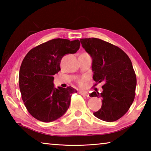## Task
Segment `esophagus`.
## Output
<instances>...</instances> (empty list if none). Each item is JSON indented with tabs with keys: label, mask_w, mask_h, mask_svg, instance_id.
<instances>
[{
	"label": "esophagus",
	"mask_w": 151,
	"mask_h": 151,
	"mask_svg": "<svg viewBox=\"0 0 151 151\" xmlns=\"http://www.w3.org/2000/svg\"><path fill=\"white\" fill-rule=\"evenodd\" d=\"M80 93L81 95H83V96H87L89 97V94L87 93V92H84V91H81Z\"/></svg>",
	"instance_id": "34e87169"
}]
</instances>
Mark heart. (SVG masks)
I'll use <instances>...</instances> for the list:
<instances>
[{"instance_id": "heart-1", "label": "heart", "mask_w": 151, "mask_h": 151, "mask_svg": "<svg viewBox=\"0 0 151 151\" xmlns=\"http://www.w3.org/2000/svg\"><path fill=\"white\" fill-rule=\"evenodd\" d=\"M77 84L80 86H84V79H79L77 81Z\"/></svg>"}]
</instances>
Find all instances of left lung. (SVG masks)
I'll return each mask as SVG.
<instances>
[{"instance_id":"obj_1","label":"left lung","mask_w":151,"mask_h":151,"mask_svg":"<svg viewBox=\"0 0 151 151\" xmlns=\"http://www.w3.org/2000/svg\"><path fill=\"white\" fill-rule=\"evenodd\" d=\"M83 47L93 58V78L103 83L101 93L94 91L91 97H101L102 106L94 115L102 121L113 122L121 118L133 103L137 77L131 60L123 50L96 39H81Z\"/></svg>"}]
</instances>
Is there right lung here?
Segmentation results:
<instances>
[{
    "mask_svg": "<svg viewBox=\"0 0 151 151\" xmlns=\"http://www.w3.org/2000/svg\"><path fill=\"white\" fill-rule=\"evenodd\" d=\"M80 48L79 40L55 39L32 48L22 60L19 82L22 99L29 113L40 121L50 122L62 116L77 93L71 86L55 88V74L62 58Z\"/></svg>",
    "mask_w": 151,
    "mask_h": 151,
    "instance_id": "add662e5",
    "label": "right lung"
}]
</instances>
